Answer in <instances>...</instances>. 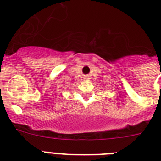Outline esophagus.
I'll return each mask as SVG.
<instances>
[{
	"label": "esophagus",
	"mask_w": 161,
	"mask_h": 161,
	"mask_svg": "<svg viewBox=\"0 0 161 161\" xmlns=\"http://www.w3.org/2000/svg\"><path fill=\"white\" fill-rule=\"evenodd\" d=\"M85 80H89V76H85Z\"/></svg>",
	"instance_id": "esophagus-1"
}]
</instances>
